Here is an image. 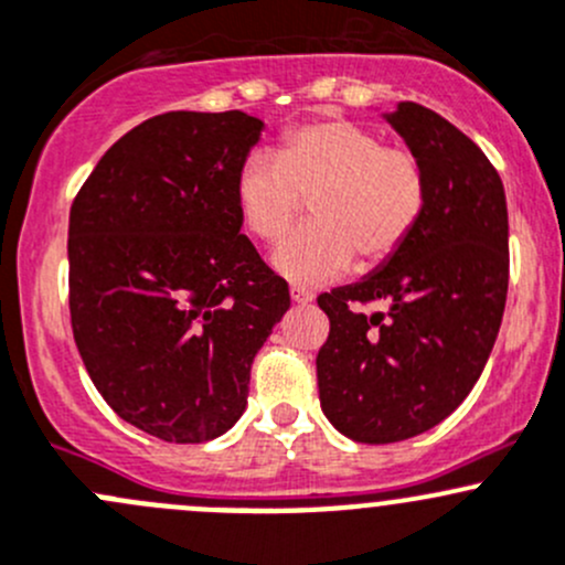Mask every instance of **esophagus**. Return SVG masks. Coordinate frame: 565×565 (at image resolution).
<instances>
[{"instance_id":"34e87169","label":"esophagus","mask_w":565,"mask_h":565,"mask_svg":"<svg viewBox=\"0 0 565 565\" xmlns=\"http://www.w3.org/2000/svg\"><path fill=\"white\" fill-rule=\"evenodd\" d=\"M312 299H316V296H312V290H307V288L290 290V301H294V305H310Z\"/></svg>"}]
</instances>
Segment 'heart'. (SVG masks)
<instances>
[{
    "label": "heart",
    "instance_id": "b5f03b06",
    "mask_svg": "<svg viewBox=\"0 0 565 565\" xmlns=\"http://www.w3.org/2000/svg\"><path fill=\"white\" fill-rule=\"evenodd\" d=\"M242 225L277 242L310 201L312 225L285 239L271 264L288 280L318 285L345 275L359 258L375 269L399 253L427 209V173L403 147L356 121L323 119L282 138L277 154H253L234 182Z\"/></svg>",
    "mask_w": 565,
    "mask_h": 565
}]
</instances>
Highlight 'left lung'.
I'll return each mask as SVG.
<instances>
[{"label":"left lung","mask_w":565,"mask_h":565,"mask_svg":"<svg viewBox=\"0 0 565 565\" xmlns=\"http://www.w3.org/2000/svg\"><path fill=\"white\" fill-rule=\"evenodd\" d=\"M383 119L427 173V209L394 258L318 296L329 340L318 392L359 444H397L459 408L479 381L509 290V212L498 171L451 121L418 103ZM381 300L386 311L362 303Z\"/></svg>","instance_id":"obj_1"}]
</instances>
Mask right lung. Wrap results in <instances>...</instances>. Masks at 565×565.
Returning <instances> with one entry per match:
<instances>
[{
    "label": "right lung",
    "mask_w": 565,
    "mask_h": 565,
    "mask_svg": "<svg viewBox=\"0 0 565 565\" xmlns=\"http://www.w3.org/2000/svg\"><path fill=\"white\" fill-rule=\"evenodd\" d=\"M264 121L168 110L121 136L70 209V318L86 372L168 444L228 433L288 285L239 234L234 182Z\"/></svg>",
    "instance_id": "right-lung-1"
}]
</instances>
